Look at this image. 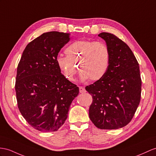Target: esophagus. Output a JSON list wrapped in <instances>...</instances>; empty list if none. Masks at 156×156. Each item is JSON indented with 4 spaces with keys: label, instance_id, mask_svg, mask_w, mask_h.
Here are the masks:
<instances>
[{
    "label": "esophagus",
    "instance_id": "esophagus-1",
    "mask_svg": "<svg viewBox=\"0 0 156 156\" xmlns=\"http://www.w3.org/2000/svg\"><path fill=\"white\" fill-rule=\"evenodd\" d=\"M79 92H80V93H86V90L85 89V87H79Z\"/></svg>",
    "mask_w": 156,
    "mask_h": 156
}]
</instances>
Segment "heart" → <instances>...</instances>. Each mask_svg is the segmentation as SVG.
<instances>
[{
  "label": "heart",
  "instance_id": "heart-1",
  "mask_svg": "<svg viewBox=\"0 0 156 156\" xmlns=\"http://www.w3.org/2000/svg\"><path fill=\"white\" fill-rule=\"evenodd\" d=\"M66 57L59 56L57 63L68 80L74 81L78 71H81L80 79L97 81L104 77L111 58L108 46L101 41L77 40L65 49Z\"/></svg>",
  "mask_w": 156,
  "mask_h": 156
}]
</instances>
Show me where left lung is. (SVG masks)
Wrapping results in <instances>:
<instances>
[{"mask_svg":"<svg viewBox=\"0 0 156 156\" xmlns=\"http://www.w3.org/2000/svg\"><path fill=\"white\" fill-rule=\"evenodd\" d=\"M98 36L106 41L111 58L104 77L85 87L93 97L89 118L98 128L118 129L130 122L140 104V67L130 48L123 41L107 32Z\"/></svg>","mask_w":156,"mask_h":156,"instance_id":"obj_1","label":"left lung"}]
</instances>
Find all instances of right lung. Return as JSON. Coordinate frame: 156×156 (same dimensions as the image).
Returning <instances> with one entry per match:
<instances>
[{"label": "right lung", "mask_w": 156, "mask_h": 156, "mask_svg": "<svg viewBox=\"0 0 156 156\" xmlns=\"http://www.w3.org/2000/svg\"><path fill=\"white\" fill-rule=\"evenodd\" d=\"M70 34L44 33L30 42L17 67L15 90L18 107L30 125L41 132H55L65 123L79 87L61 73L59 51Z\"/></svg>", "instance_id": "obj_1"}]
</instances>
